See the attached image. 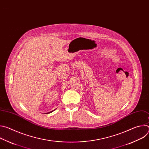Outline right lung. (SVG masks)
Segmentation results:
<instances>
[{"mask_svg":"<svg viewBox=\"0 0 149 149\" xmlns=\"http://www.w3.org/2000/svg\"><path fill=\"white\" fill-rule=\"evenodd\" d=\"M52 111H51V112H49V113H52Z\"/></svg>","mask_w":149,"mask_h":149,"instance_id":"1","label":"right lung"}]
</instances>
